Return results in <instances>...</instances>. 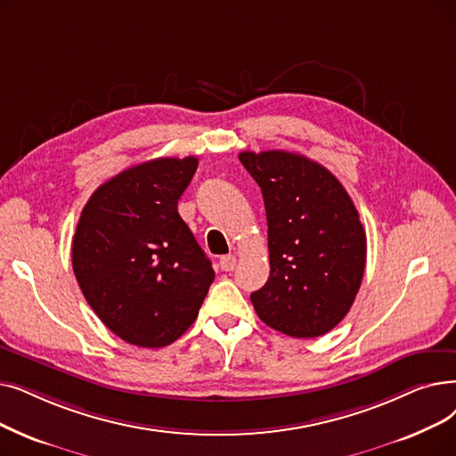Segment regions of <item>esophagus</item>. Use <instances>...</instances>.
I'll return each mask as SVG.
<instances>
[{"instance_id": "34e87169", "label": "esophagus", "mask_w": 456, "mask_h": 456, "mask_svg": "<svg viewBox=\"0 0 456 456\" xmlns=\"http://www.w3.org/2000/svg\"><path fill=\"white\" fill-rule=\"evenodd\" d=\"M234 266H236V256L234 255L220 256V268L224 272H231V270H234Z\"/></svg>"}]
</instances>
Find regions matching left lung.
I'll list each match as a JSON object with an SVG mask.
<instances>
[{"instance_id": "1", "label": "left lung", "mask_w": 456, "mask_h": 456, "mask_svg": "<svg viewBox=\"0 0 456 456\" xmlns=\"http://www.w3.org/2000/svg\"><path fill=\"white\" fill-rule=\"evenodd\" d=\"M261 186L270 275L251 294L259 319L311 339L338 326L360 290L367 239L350 195L321 164L285 151L240 152Z\"/></svg>"}]
</instances>
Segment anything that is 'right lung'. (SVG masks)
Listing matches in <instances>:
<instances>
[{
  "mask_svg": "<svg viewBox=\"0 0 456 456\" xmlns=\"http://www.w3.org/2000/svg\"><path fill=\"white\" fill-rule=\"evenodd\" d=\"M197 158H156L98 186L72 239L87 304L117 338L160 348L193 324L214 270L176 205Z\"/></svg>",
  "mask_w": 456,
  "mask_h": 456,
  "instance_id": "add662e5",
  "label": "right lung"
}]
</instances>
